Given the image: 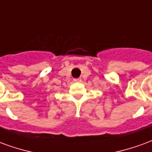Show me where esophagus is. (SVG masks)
Segmentation results:
<instances>
[{
	"label": "esophagus",
	"mask_w": 152,
	"mask_h": 152,
	"mask_svg": "<svg viewBox=\"0 0 152 152\" xmlns=\"http://www.w3.org/2000/svg\"><path fill=\"white\" fill-rule=\"evenodd\" d=\"M74 81H77V82H80V81H81V79L80 78H76V79H74Z\"/></svg>",
	"instance_id": "obj_1"
}]
</instances>
